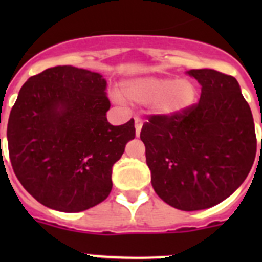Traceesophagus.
Wrapping results in <instances>:
<instances>
[{
    "label": "esophagus",
    "mask_w": 262,
    "mask_h": 262,
    "mask_svg": "<svg viewBox=\"0 0 262 262\" xmlns=\"http://www.w3.org/2000/svg\"><path fill=\"white\" fill-rule=\"evenodd\" d=\"M143 127V120L139 117L135 118V129H136V136L140 135V131H142Z\"/></svg>",
    "instance_id": "1"
}]
</instances>
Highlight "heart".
<instances>
[{
	"label": "heart",
	"mask_w": 262,
	"mask_h": 262,
	"mask_svg": "<svg viewBox=\"0 0 262 262\" xmlns=\"http://www.w3.org/2000/svg\"><path fill=\"white\" fill-rule=\"evenodd\" d=\"M120 96L134 103H152L161 115H178L195 102L196 88L189 80H172L169 77H138L124 81Z\"/></svg>",
	"instance_id": "obj_1"
}]
</instances>
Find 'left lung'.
<instances>
[{"label": "left lung", "mask_w": 262, "mask_h": 262, "mask_svg": "<svg viewBox=\"0 0 262 262\" xmlns=\"http://www.w3.org/2000/svg\"><path fill=\"white\" fill-rule=\"evenodd\" d=\"M187 73L202 86L200 102L182 114L149 115L140 139L157 195L174 209L196 211L221 203L244 182L257 140L235 77L214 69Z\"/></svg>", "instance_id": "obj_1"}]
</instances>
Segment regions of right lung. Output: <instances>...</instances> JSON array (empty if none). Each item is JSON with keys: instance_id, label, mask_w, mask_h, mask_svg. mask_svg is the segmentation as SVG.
I'll return each instance as SVG.
<instances>
[{"instance_id": "add662e5", "label": "right lung", "mask_w": 262, "mask_h": 262, "mask_svg": "<svg viewBox=\"0 0 262 262\" xmlns=\"http://www.w3.org/2000/svg\"><path fill=\"white\" fill-rule=\"evenodd\" d=\"M105 90L99 73L72 66L46 69L20 88L9 117V156L41 205L78 212L110 194L113 165L135 138V123H108Z\"/></svg>"}]
</instances>
